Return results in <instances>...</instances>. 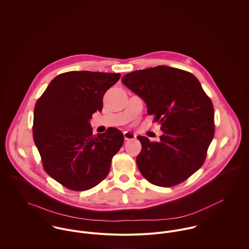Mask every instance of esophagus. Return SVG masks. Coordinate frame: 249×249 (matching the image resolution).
Listing matches in <instances>:
<instances>
[{
  "label": "esophagus",
  "mask_w": 249,
  "mask_h": 249,
  "mask_svg": "<svg viewBox=\"0 0 249 249\" xmlns=\"http://www.w3.org/2000/svg\"><path fill=\"white\" fill-rule=\"evenodd\" d=\"M124 137L125 140H132L136 137V135L132 132H129V131H124Z\"/></svg>",
  "instance_id": "esophagus-1"
}]
</instances>
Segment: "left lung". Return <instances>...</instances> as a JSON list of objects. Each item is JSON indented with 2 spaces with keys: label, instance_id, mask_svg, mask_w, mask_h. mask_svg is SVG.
Here are the masks:
<instances>
[{
  "label": "left lung",
  "instance_id": "left-lung-1",
  "mask_svg": "<svg viewBox=\"0 0 249 249\" xmlns=\"http://www.w3.org/2000/svg\"><path fill=\"white\" fill-rule=\"evenodd\" d=\"M122 82L145 103L163 131L159 142L137 136L142 150L136 162L142 177L160 187L190 178L203 165L214 133L213 104L198 79L161 65L129 72Z\"/></svg>",
  "mask_w": 249,
  "mask_h": 249
}]
</instances>
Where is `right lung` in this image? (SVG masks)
Wrapping results in <instances>:
<instances>
[{
    "label": "right lung",
    "instance_id": "add662e5",
    "mask_svg": "<svg viewBox=\"0 0 249 249\" xmlns=\"http://www.w3.org/2000/svg\"><path fill=\"white\" fill-rule=\"evenodd\" d=\"M120 73L71 71L55 76L37 101L34 140L46 173L72 191H86L107 178L123 133L109 127L93 135L92 115L103 109Z\"/></svg>",
    "mask_w": 249,
    "mask_h": 249
}]
</instances>
